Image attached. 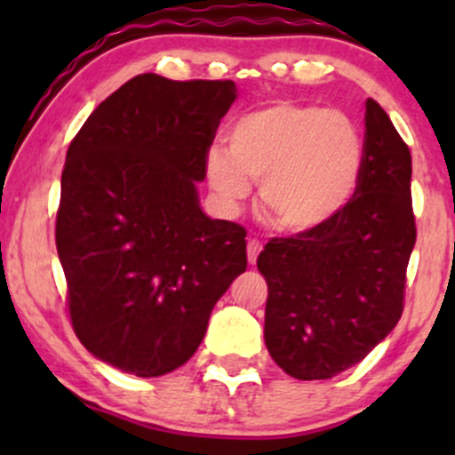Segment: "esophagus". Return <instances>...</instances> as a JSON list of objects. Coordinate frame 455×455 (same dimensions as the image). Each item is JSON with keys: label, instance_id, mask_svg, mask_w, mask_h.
I'll return each instance as SVG.
<instances>
[{"label": "esophagus", "instance_id": "obj_1", "mask_svg": "<svg viewBox=\"0 0 455 455\" xmlns=\"http://www.w3.org/2000/svg\"><path fill=\"white\" fill-rule=\"evenodd\" d=\"M259 252H260V243L257 242V239H250V242H248V260H250V265L257 263Z\"/></svg>", "mask_w": 455, "mask_h": 455}]
</instances>
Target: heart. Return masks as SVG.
Instances as JSON below:
<instances>
[{"label": "heart", "instance_id": "obj_1", "mask_svg": "<svg viewBox=\"0 0 455 455\" xmlns=\"http://www.w3.org/2000/svg\"><path fill=\"white\" fill-rule=\"evenodd\" d=\"M227 145L228 151H207L210 186L222 201L237 203L248 195V180L260 181V210L284 233L327 227L362 184L363 137L344 113L274 102L235 119Z\"/></svg>", "mask_w": 455, "mask_h": 455}]
</instances>
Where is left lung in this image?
<instances>
[{"instance_id":"obj_1","label":"left lung","mask_w":455,"mask_h":455,"mask_svg":"<svg viewBox=\"0 0 455 455\" xmlns=\"http://www.w3.org/2000/svg\"><path fill=\"white\" fill-rule=\"evenodd\" d=\"M365 162L353 201L315 233L275 237L259 254L267 280L265 344L299 380L344 372L383 342L402 316L415 245L411 151L372 98Z\"/></svg>"}]
</instances>
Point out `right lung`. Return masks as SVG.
Instances as JSON below:
<instances>
[{"label": "right lung", "mask_w": 455, "mask_h": 455, "mask_svg": "<svg viewBox=\"0 0 455 455\" xmlns=\"http://www.w3.org/2000/svg\"><path fill=\"white\" fill-rule=\"evenodd\" d=\"M233 81L130 78L66 154L55 242L78 340L100 362L162 377L203 342L248 267L245 231L201 207L205 156Z\"/></svg>", "instance_id": "add662e5"}]
</instances>
